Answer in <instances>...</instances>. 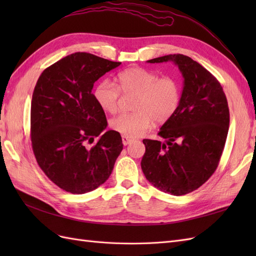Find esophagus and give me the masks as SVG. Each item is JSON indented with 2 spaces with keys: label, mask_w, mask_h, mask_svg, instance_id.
Instances as JSON below:
<instances>
[{
  "label": "esophagus",
  "mask_w": 256,
  "mask_h": 256,
  "mask_svg": "<svg viewBox=\"0 0 256 256\" xmlns=\"http://www.w3.org/2000/svg\"><path fill=\"white\" fill-rule=\"evenodd\" d=\"M122 144L124 145H128L131 142V138H129L125 136H122Z\"/></svg>",
  "instance_id": "1"
}]
</instances>
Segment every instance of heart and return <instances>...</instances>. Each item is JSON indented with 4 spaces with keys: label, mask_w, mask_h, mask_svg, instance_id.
<instances>
[{
    "label": "heart",
    "mask_w": 256,
    "mask_h": 256,
    "mask_svg": "<svg viewBox=\"0 0 256 256\" xmlns=\"http://www.w3.org/2000/svg\"><path fill=\"white\" fill-rule=\"evenodd\" d=\"M118 86L110 80L100 81L94 90L99 106L109 113L118 112L120 92L125 95L136 94L134 113L116 116L111 127L127 138L145 134L156 122H166L175 114L180 104L182 90L172 76H158L156 72L142 67L128 68L118 74Z\"/></svg>",
    "instance_id": "obj_1"
}]
</instances>
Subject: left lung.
<instances>
[{
  "instance_id": "8db88e82",
  "label": "left lung",
  "mask_w": 256,
  "mask_h": 256,
  "mask_svg": "<svg viewBox=\"0 0 256 256\" xmlns=\"http://www.w3.org/2000/svg\"><path fill=\"white\" fill-rule=\"evenodd\" d=\"M172 60L184 76L180 104L161 127L162 143L145 138L141 161L146 180L173 196L200 188L218 168L230 126L226 96L219 81L198 62L184 54L147 60Z\"/></svg>"
}]
</instances>
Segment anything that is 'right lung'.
<instances>
[{
	"label": "right lung",
	"instance_id": "right-lung-1",
	"mask_svg": "<svg viewBox=\"0 0 256 256\" xmlns=\"http://www.w3.org/2000/svg\"><path fill=\"white\" fill-rule=\"evenodd\" d=\"M86 52H76L46 68L30 104V138L38 166L58 187L83 194L102 184L122 150L120 132L102 134L108 122L92 92L94 83L118 67ZM98 137L96 144L88 149Z\"/></svg>",
	"mask_w": 256,
	"mask_h": 256
}]
</instances>
